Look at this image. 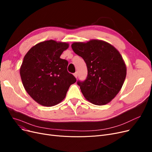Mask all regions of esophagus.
I'll list each match as a JSON object with an SVG mask.
<instances>
[{
	"instance_id": "1",
	"label": "esophagus",
	"mask_w": 152,
	"mask_h": 152,
	"mask_svg": "<svg viewBox=\"0 0 152 152\" xmlns=\"http://www.w3.org/2000/svg\"><path fill=\"white\" fill-rule=\"evenodd\" d=\"M77 75H78V74H77V72L76 71V72H75V73H74V76H75V77L76 78V77H77Z\"/></svg>"
}]
</instances>
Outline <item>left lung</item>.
I'll use <instances>...</instances> for the list:
<instances>
[{"mask_svg": "<svg viewBox=\"0 0 152 152\" xmlns=\"http://www.w3.org/2000/svg\"><path fill=\"white\" fill-rule=\"evenodd\" d=\"M71 48L87 65L86 79L77 83L84 97L94 105L107 104L120 91L126 76V66L120 53L111 44L99 39L75 42Z\"/></svg>", "mask_w": 152, "mask_h": 152, "instance_id": "8db88e82", "label": "left lung"}]
</instances>
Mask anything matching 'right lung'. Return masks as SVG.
I'll return each instance as SVG.
<instances>
[{"instance_id": "1", "label": "right lung", "mask_w": 152, "mask_h": 152, "mask_svg": "<svg viewBox=\"0 0 152 152\" xmlns=\"http://www.w3.org/2000/svg\"><path fill=\"white\" fill-rule=\"evenodd\" d=\"M68 43L49 40L39 42L26 53L20 69L23 85L39 104L52 107L65 98L76 79L67 71L68 62L60 58Z\"/></svg>"}]
</instances>
